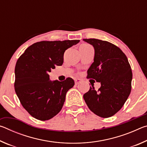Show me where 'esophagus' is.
<instances>
[{
  "label": "esophagus",
  "instance_id": "1",
  "mask_svg": "<svg viewBox=\"0 0 147 147\" xmlns=\"http://www.w3.org/2000/svg\"><path fill=\"white\" fill-rule=\"evenodd\" d=\"M81 80L79 79V78H76L74 80V82H75V84H78L81 82Z\"/></svg>",
  "mask_w": 147,
  "mask_h": 147
}]
</instances>
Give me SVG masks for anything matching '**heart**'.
Instances as JSON below:
<instances>
[{"instance_id":"obj_1","label":"heart","mask_w":147,"mask_h":147,"mask_svg":"<svg viewBox=\"0 0 147 147\" xmlns=\"http://www.w3.org/2000/svg\"><path fill=\"white\" fill-rule=\"evenodd\" d=\"M84 45V46H89L88 45Z\"/></svg>"}]
</instances>
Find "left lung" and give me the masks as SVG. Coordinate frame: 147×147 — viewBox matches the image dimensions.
I'll return each mask as SVG.
<instances>
[{
    "label": "left lung",
    "instance_id": "1",
    "mask_svg": "<svg viewBox=\"0 0 147 147\" xmlns=\"http://www.w3.org/2000/svg\"><path fill=\"white\" fill-rule=\"evenodd\" d=\"M83 40L94 49V62L88 70V78L101 84L97 91L90 86L84 94V100L96 115L110 117L120 110L130 95L131 67L127 57L115 45L97 39Z\"/></svg>",
    "mask_w": 147,
    "mask_h": 147
}]
</instances>
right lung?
Listing matches in <instances>:
<instances>
[{"mask_svg":"<svg viewBox=\"0 0 147 147\" xmlns=\"http://www.w3.org/2000/svg\"><path fill=\"white\" fill-rule=\"evenodd\" d=\"M80 40L40 41L26 49L15 68V91L23 108L38 120L47 121L61 111L66 93L74 85L71 78L52 81L49 73L63 63L67 49Z\"/></svg>","mask_w":147,"mask_h":147,"instance_id":"1","label":"right lung"}]
</instances>
